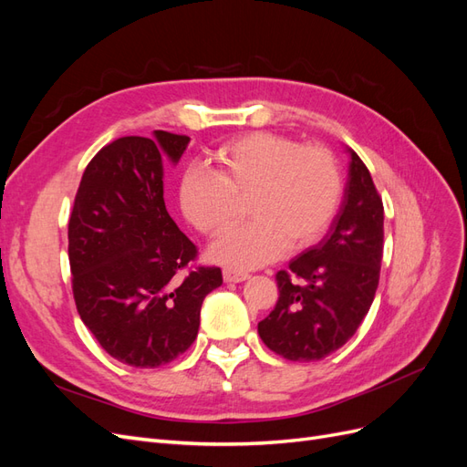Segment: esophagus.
Listing matches in <instances>:
<instances>
[{
  "label": "esophagus",
  "instance_id": "1",
  "mask_svg": "<svg viewBox=\"0 0 467 467\" xmlns=\"http://www.w3.org/2000/svg\"><path fill=\"white\" fill-rule=\"evenodd\" d=\"M249 275L244 271H235V268H223V280L225 282H244Z\"/></svg>",
  "mask_w": 467,
  "mask_h": 467
}]
</instances>
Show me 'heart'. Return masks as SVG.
I'll return each instance as SVG.
<instances>
[{"mask_svg":"<svg viewBox=\"0 0 467 467\" xmlns=\"http://www.w3.org/2000/svg\"><path fill=\"white\" fill-rule=\"evenodd\" d=\"M341 199V173L333 153L317 144L255 132L216 153V171L192 167L181 182V208L196 230L220 237L251 218L212 249L218 263L251 268L290 249L316 244L329 228Z\"/></svg>","mask_w":467,"mask_h":467,"instance_id":"obj_1","label":"heart"}]
</instances>
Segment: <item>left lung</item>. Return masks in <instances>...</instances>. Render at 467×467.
<instances>
[{"mask_svg":"<svg viewBox=\"0 0 467 467\" xmlns=\"http://www.w3.org/2000/svg\"><path fill=\"white\" fill-rule=\"evenodd\" d=\"M343 204L321 242L276 273L278 302L263 343L292 362L321 360L357 333L374 302L384 255V204L368 167L348 150Z\"/></svg>","mask_w":467,"mask_h":467,"instance_id":"1","label":"left lung"}]
</instances>
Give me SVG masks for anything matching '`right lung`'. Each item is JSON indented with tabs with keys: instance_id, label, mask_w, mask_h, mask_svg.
Returning a JSON list of instances; mask_svg holds the SVG:
<instances>
[{
	"instance_id": "obj_1",
	"label": "right lung",
	"mask_w": 467,
	"mask_h": 467,
	"mask_svg": "<svg viewBox=\"0 0 467 467\" xmlns=\"http://www.w3.org/2000/svg\"><path fill=\"white\" fill-rule=\"evenodd\" d=\"M189 136H124L83 171L67 223L78 314L112 358L134 368L175 360L196 338L201 307L222 285L218 266L189 265L196 247L169 216L163 161Z\"/></svg>"
}]
</instances>
